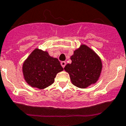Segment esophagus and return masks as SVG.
I'll return each mask as SVG.
<instances>
[{
	"mask_svg": "<svg viewBox=\"0 0 126 126\" xmlns=\"http://www.w3.org/2000/svg\"><path fill=\"white\" fill-rule=\"evenodd\" d=\"M66 62H61V64H62V67L63 68H64V66H65V65H66Z\"/></svg>",
	"mask_w": 126,
	"mask_h": 126,
	"instance_id": "1",
	"label": "esophagus"
}]
</instances>
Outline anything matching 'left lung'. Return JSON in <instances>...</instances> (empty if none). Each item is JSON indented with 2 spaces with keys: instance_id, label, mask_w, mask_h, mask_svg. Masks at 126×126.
Instances as JSON below:
<instances>
[{
  "instance_id": "obj_1",
  "label": "left lung",
  "mask_w": 126,
  "mask_h": 126,
  "mask_svg": "<svg viewBox=\"0 0 126 126\" xmlns=\"http://www.w3.org/2000/svg\"><path fill=\"white\" fill-rule=\"evenodd\" d=\"M72 63L64 68L69 74L72 83L80 88H86L94 84L102 68L101 60L90 48L85 45L74 51L71 56Z\"/></svg>"
}]
</instances>
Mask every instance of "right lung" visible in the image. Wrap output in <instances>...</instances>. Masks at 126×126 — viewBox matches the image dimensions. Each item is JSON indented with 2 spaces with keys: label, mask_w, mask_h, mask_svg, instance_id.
Segmentation results:
<instances>
[{
  "label": "right lung",
  "mask_w": 126,
  "mask_h": 126,
  "mask_svg": "<svg viewBox=\"0 0 126 126\" xmlns=\"http://www.w3.org/2000/svg\"><path fill=\"white\" fill-rule=\"evenodd\" d=\"M63 70L59 60L47 52L36 49L24 62L23 72L25 80L32 87L44 89L54 82L58 72Z\"/></svg>",
  "instance_id": "obj_1"
}]
</instances>
